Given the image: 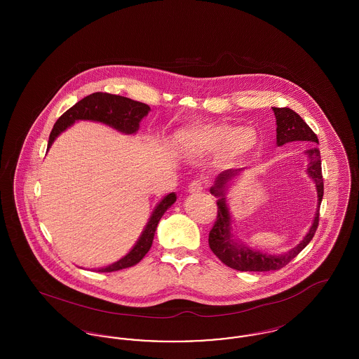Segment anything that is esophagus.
<instances>
[{"instance_id":"obj_1","label":"esophagus","mask_w":359,"mask_h":359,"mask_svg":"<svg viewBox=\"0 0 359 359\" xmlns=\"http://www.w3.org/2000/svg\"><path fill=\"white\" fill-rule=\"evenodd\" d=\"M205 186V177H198V179H194L189 186H188V191L191 194H196V192H201Z\"/></svg>"}]
</instances>
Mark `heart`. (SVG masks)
<instances>
[{
  "mask_svg": "<svg viewBox=\"0 0 359 359\" xmlns=\"http://www.w3.org/2000/svg\"><path fill=\"white\" fill-rule=\"evenodd\" d=\"M249 132L246 129L234 130L229 125L205 122L195 123L182 133L183 141L192 149L202 152H215L224 160H234L250 148L248 140Z\"/></svg>",
  "mask_w": 359,
  "mask_h": 359,
  "instance_id": "heart-1",
  "label": "heart"
}]
</instances>
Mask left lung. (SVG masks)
Segmentation results:
<instances>
[{"mask_svg":"<svg viewBox=\"0 0 359 359\" xmlns=\"http://www.w3.org/2000/svg\"><path fill=\"white\" fill-rule=\"evenodd\" d=\"M273 111L277 120V145L299 141L306 142L309 147L306 149L309 160L307 172L313 179L318 189V210L307 236L288 253L281 256H271L255 252L243 245H237L236 242H233L230 234V214L226 205L224 188L234 176L238 175L241 170L222 172L217 177L215 184L210 188V192L218 196L219 199L217 201V221L214 222V226L208 234V245L212 253L218 257L226 266L239 272H268L281 269L283 266L290 264V261L307 246L311 239L313 238L316 229L319 226V208L325 192L320 151L318 149V147H315V144H319V140L313 133V130L306 123V121L290 107H273Z\"/></svg>","mask_w":359,"mask_h":359,"instance_id":"left-lung-1","label":"left lung"}]
</instances>
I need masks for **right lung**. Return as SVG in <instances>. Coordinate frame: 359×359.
<instances>
[{"instance_id":"add662e5","label":"right lung","mask_w":359,"mask_h":359,"mask_svg":"<svg viewBox=\"0 0 359 359\" xmlns=\"http://www.w3.org/2000/svg\"><path fill=\"white\" fill-rule=\"evenodd\" d=\"M151 107L142 102H137L130 98L113 95L107 93H94L87 95L79 102L75 103L69 107L66 113H63L59 120L55 122L50 141L48 149L53 142V140L59 136L63 130H66L69 125H72L78 120L100 121L106 125H110L123 133H136L138 123L142 120ZM176 201V195L172 192L168 194L158 205L154 208V214L147 224L145 230L142 231L141 237L137 241L135 248L123 257L120 261L98 269V272H116L125 268H130L138 264L144 256L149 252L152 242H154V233L157 224L160 222L164 212L171 207Z\"/></svg>"}]
</instances>
